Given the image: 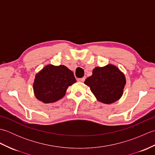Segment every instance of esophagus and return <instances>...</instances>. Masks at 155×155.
Listing matches in <instances>:
<instances>
[{
  "instance_id": "esophagus-1",
  "label": "esophagus",
  "mask_w": 155,
  "mask_h": 155,
  "mask_svg": "<svg viewBox=\"0 0 155 155\" xmlns=\"http://www.w3.org/2000/svg\"><path fill=\"white\" fill-rule=\"evenodd\" d=\"M78 81L81 82V83H83V82L85 81V78L83 77V78H78Z\"/></svg>"
}]
</instances>
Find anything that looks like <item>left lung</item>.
Instances as JSON below:
<instances>
[{"instance_id":"obj_1","label":"left lung","mask_w":155,"mask_h":155,"mask_svg":"<svg viewBox=\"0 0 155 155\" xmlns=\"http://www.w3.org/2000/svg\"><path fill=\"white\" fill-rule=\"evenodd\" d=\"M84 83L90 87L97 101L110 104L123 96L126 78L116 66L108 64L103 67H95L93 74Z\"/></svg>"}]
</instances>
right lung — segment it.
Wrapping results in <instances>:
<instances>
[{"mask_svg":"<svg viewBox=\"0 0 155 155\" xmlns=\"http://www.w3.org/2000/svg\"><path fill=\"white\" fill-rule=\"evenodd\" d=\"M76 82L73 72L64 65L48 64L35 75V97L45 104L54 103L63 98L68 87Z\"/></svg>","mask_w":155,"mask_h":155,"instance_id":"obj_1","label":"right lung"}]
</instances>
